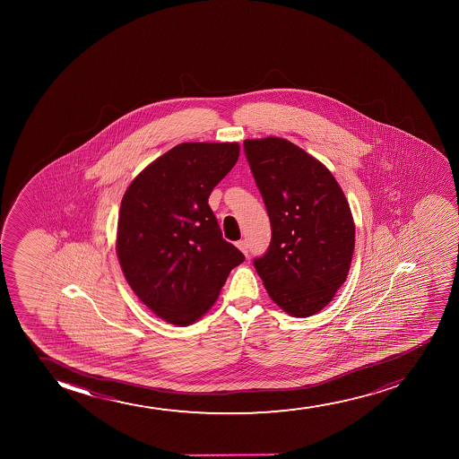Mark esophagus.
I'll return each mask as SVG.
<instances>
[{
    "mask_svg": "<svg viewBox=\"0 0 459 459\" xmlns=\"http://www.w3.org/2000/svg\"><path fill=\"white\" fill-rule=\"evenodd\" d=\"M236 247H238L240 251H242L245 255H248V242L247 240H238V243H236Z\"/></svg>",
    "mask_w": 459,
    "mask_h": 459,
    "instance_id": "34e87169",
    "label": "esophagus"
}]
</instances>
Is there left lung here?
Here are the masks:
<instances>
[{"label":"left lung","instance_id":"1","mask_svg":"<svg viewBox=\"0 0 459 459\" xmlns=\"http://www.w3.org/2000/svg\"><path fill=\"white\" fill-rule=\"evenodd\" d=\"M245 156L271 221V243L254 266L269 297L294 316H311L348 277L355 225L331 171L281 137L248 139Z\"/></svg>","mask_w":459,"mask_h":459}]
</instances>
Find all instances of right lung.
Returning a JSON list of instances; mask_svg holds the SVG:
<instances>
[{
  "instance_id": "add662e5",
  "label": "right lung",
  "mask_w": 459,
  "mask_h": 459,
  "mask_svg": "<svg viewBox=\"0 0 459 459\" xmlns=\"http://www.w3.org/2000/svg\"><path fill=\"white\" fill-rule=\"evenodd\" d=\"M238 143H185L148 165L122 197L117 251L134 294L165 322L188 326L245 260L221 238L211 191L238 159Z\"/></svg>"
}]
</instances>
